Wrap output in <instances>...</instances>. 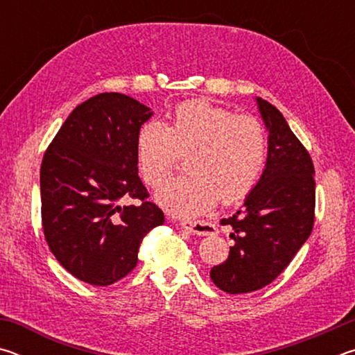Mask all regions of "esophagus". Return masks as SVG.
<instances>
[{
  "instance_id": "34e87169",
  "label": "esophagus",
  "mask_w": 355,
  "mask_h": 355,
  "mask_svg": "<svg viewBox=\"0 0 355 355\" xmlns=\"http://www.w3.org/2000/svg\"><path fill=\"white\" fill-rule=\"evenodd\" d=\"M180 227L188 230L189 233H194V235H200V236H208V235H214L218 233V228H216L214 224L211 222H205V220H184L180 224Z\"/></svg>"
}]
</instances>
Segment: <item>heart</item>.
Masks as SVG:
<instances>
[{"instance_id": "1", "label": "heart", "mask_w": 355, "mask_h": 355, "mask_svg": "<svg viewBox=\"0 0 355 355\" xmlns=\"http://www.w3.org/2000/svg\"><path fill=\"white\" fill-rule=\"evenodd\" d=\"M136 153L146 183L158 188L188 155L191 173L167 183L156 202L178 218H196L218 200L230 205L243 200L260 180L268 156V136L260 120L236 116L203 100L184 101L169 125L144 123Z\"/></svg>"}]
</instances>
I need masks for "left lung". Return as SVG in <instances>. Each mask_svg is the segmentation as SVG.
I'll return each mask as SVG.
<instances>
[{
    "instance_id": "1",
    "label": "left lung",
    "mask_w": 355,
    "mask_h": 355,
    "mask_svg": "<svg viewBox=\"0 0 355 355\" xmlns=\"http://www.w3.org/2000/svg\"><path fill=\"white\" fill-rule=\"evenodd\" d=\"M268 130L266 166L243 208L232 218L235 244L209 277L228 294L257 291L271 284L307 241L315 222V167L277 107L257 97Z\"/></svg>"
}]
</instances>
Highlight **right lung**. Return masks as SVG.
Returning <instances> with one entry per match:
<instances>
[{"label": "right lung", "mask_w": 355, "mask_h": 355, "mask_svg": "<svg viewBox=\"0 0 355 355\" xmlns=\"http://www.w3.org/2000/svg\"><path fill=\"white\" fill-rule=\"evenodd\" d=\"M152 116L128 95L98 94L71 111L42 159L48 248L86 284L106 286L130 274L144 236L164 222L137 175V133ZM125 198L141 203L119 206Z\"/></svg>", "instance_id": "1"}]
</instances>
